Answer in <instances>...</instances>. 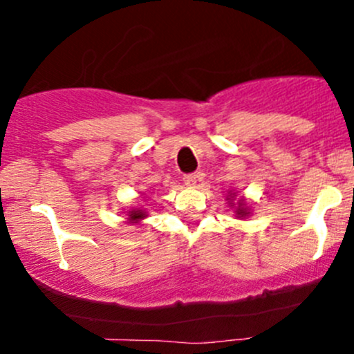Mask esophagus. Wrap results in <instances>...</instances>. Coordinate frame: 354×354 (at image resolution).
<instances>
[{"label":"esophagus","instance_id":"esophagus-1","mask_svg":"<svg viewBox=\"0 0 354 354\" xmlns=\"http://www.w3.org/2000/svg\"><path fill=\"white\" fill-rule=\"evenodd\" d=\"M183 181H185V185L189 186V188H194V186H196V183L200 181V173L185 174V176H183Z\"/></svg>","mask_w":354,"mask_h":354}]
</instances>
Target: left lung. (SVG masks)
I'll use <instances>...</instances> for the list:
<instances>
[{"label":"left lung","instance_id":"left-lung-1","mask_svg":"<svg viewBox=\"0 0 354 354\" xmlns=\"http://www.w3.org/2000/svg\"><path fill=\"white\" fill-rule=\"evenodd\" d=\"M228 200L231 201V198H234V196H236V193H230L228 194ZM230 205L231 206H234V203H230ZM234 209H236V211H234V213H236V216L238 218H246V216H250V213H251V209L250 208H248V203H246V200H245V198H239V200H238V205H236V208H234Z\"/></svg>","mask_w":354,"mask_h":354}]
</instances>
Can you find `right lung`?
I'll use <instances>...</instances> for the list:
<instances>
[{"label": "right lung", "mask_w": 354, "mask_h": 354, "mask_svg": "<svg viewBox=\"0 0 354 354\" xmlns=\"http://www.w3.org/2000/svg\"><path fill=\"white\" fill-rule=\"evenodd\" d=\"M146 216H148V213L141 208H133L128 211V221L129 223H140L141 219H145Z\"/></svg>", "instance_id": "right-lung-1"}]
</instances>
